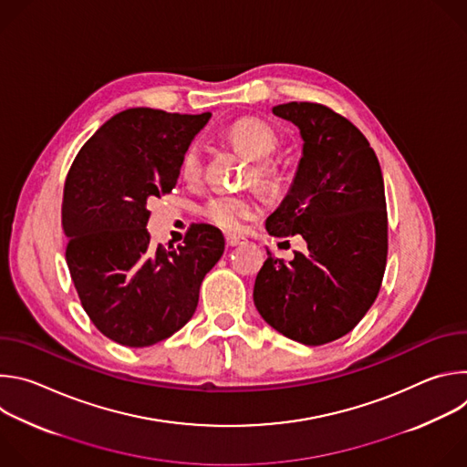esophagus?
<instances>
[{
	"label": "esophagus",
	"mask_w": 467,
	"mask_h": 467,
	"mask_svg": "<svg viewBox=\"0 0 467 467\" xmlns=\"http://www.w3.org/2000/svg\"><path fill=\"white\" fill-rule=\"evenodd\" d=\"M225 244H227V247H234V245L244 244V238H242V236H233V234H229V236H225Z\"/></svg>",
	"instance_id": "esophagus-1"
}]
</instances>
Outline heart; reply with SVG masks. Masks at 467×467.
I'll return each mask as SVG.
<instances>
[{"label": "heart", "mask_w": 467, "mask_h": 467, "mask_svg": "<svg viewBox=\"0 0 467 467\" xmlns=\"http://www.w3.org/2000/svg\"><path fill=\"white\" fill-rule=\"evenodd\" d=\"M225 139L253 162V177L262 186H272L277 177V168L268 161L272 159L281 139L275 127L254 116L236 119L225 130ZM179 175L186 182H195L202 177V155L195 146H190L179 162ZM260 213L258 203L245 195H216L203 205L202 214L205 220L225 233H242L245 225Z\"/></svg>", "instance_id": "obj_1"}]
</instances>
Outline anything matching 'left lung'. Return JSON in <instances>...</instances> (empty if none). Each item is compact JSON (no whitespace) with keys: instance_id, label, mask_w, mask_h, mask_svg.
<instances>
[{"instance_id":"left-lung-1","label":"left lung","mask_w":467,"mask_h":467,"mask_svg":"<svg viewBox=\"0 0 467 467\" xmlns=\"http://www.w3.org/2000/svg\"><path fill=\"white\" fill-rule=\"evenodd\" d=\"M301 130L303 157L288 195L265 220L270 234H301L294 260L268 251L254 306L305 346L346 337L379 296L388 256V213L379 159L360 129L321 103L274 107Z\"/></svg>"}]
</instances>
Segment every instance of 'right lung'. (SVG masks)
<instances>
[{"label":"right lung","instance_id":"right-lung-1","mask_svg":"<svg viewBox=\"0 0 467 467\" xmlns=\"http://www.w3.org/2000/svg\"><path fill=\"white\" fill-rule=\"evenodd\" d=\"M211 114L127 109L79 150L62 195L66 262L96 328L125 348L170 338L193 316L199 286L225 249L193 223L177 247L150 244L148 205L170 193L179 162Z\"/></svg>","mask_w":467,"mask_h":467}]
</instances>
